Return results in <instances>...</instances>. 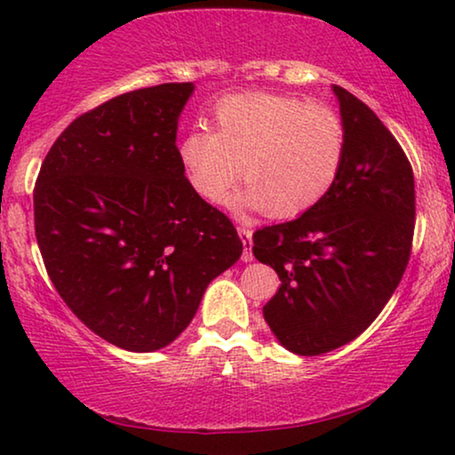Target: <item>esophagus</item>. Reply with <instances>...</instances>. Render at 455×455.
Listing matches in <instances>:
<instances>
[{
    "mask_svg": "<svg viewBox=\"0 0 455 455\" xmlns=\"http://www.w3.org/2000/svg\"><path fill=\"white\" fill-rule=\"evenodd\" d=\"M238 235L242 240V244H244V252H242V260L244 263H251L254 259L252 257V232L248 228H238Z\"/></svg>",
    "mask_w": 455,
    "mask_h": 455,
    "instance_id": "1",
    "label": "esophagus"
}]
</instances>
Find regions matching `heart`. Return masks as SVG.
I'll return each instance as SVG.
<instances>
[{"label": "heart", "instance_id": "heart-1", "mask_svg": "<svg viewBox=\"0 0 455 455\" xmlns=\"http://www.w3.org/2000/svg\"><path fill=\"white\" fill-rule=\"evenodd\" d=\"M213 122V132L192 128L178 145L186 178L204 201L220 203L240 170L246 186L229 204L288 220L315 207L339 176L346 128L329 105L246 92L220 99Z\"/></svg>", "mask_w": 455, "mask_h": 455}]
</instances>
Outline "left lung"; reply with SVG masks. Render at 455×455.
<instances>
[{
    "mask_svg": "<svg viewBox=\"0 0 455 455\" xmlns=\"http://www.w3.org/2000/svg\"><path fill=\"white\" fill-rule=\"evenodd\" d=\"M331 89L346 128L338 180L298 220L252 235V254L282 282L265 321L300 356L331 352L377 319L406 271L414 234L408 157L375 111Z\"/></svg>",
    "mask_w": 455,
    "mask_h": 455,
    "instance_id": "obj_1",
    "label": "left lung"
}]
</instances>
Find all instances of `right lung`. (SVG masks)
Masks as SVG:
<instances>
[{"mask_svg":"<svg viewBox=\"0 0 455 455\" xmlns=\"http://www.w3.org/2000/svg\"><path fill=\"white\" fill-rule=\"evenodd\" d=\"M192 92L170 83L109 99L60 134L36 178L35 234L55 290L128 352L170 346L242 254L232 221L180 164L178 120Z\"/></svg>","mask_w":455,"mask_h":455,"instance_id":"add662e5","label":"right lung"}]
</instances>
